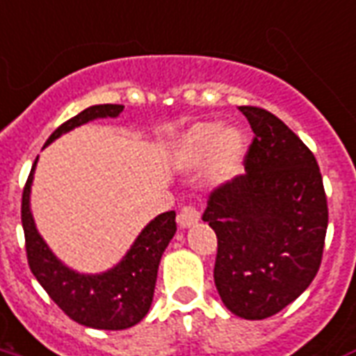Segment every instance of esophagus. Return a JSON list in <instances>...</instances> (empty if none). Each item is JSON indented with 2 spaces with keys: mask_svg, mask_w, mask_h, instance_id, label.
I'll return each mask as SVG.
<instances>
[{
  "mask_svg": "<svg viewBox=\"0 0 356 356\" xmlns=\"http://www.w3.org/2000/svg\"><path fill=\"white\" fill-rule=\"evenodd\" d=\"M200 220V211L194 205H185L177 215V222L181 228H188V226L196 225Z\"/></svg>",
  "mask_w": 356,
  "mask_h": 356,
  "instance_id": "34e87169",
  "label": "esophagus"
}]
</instances>
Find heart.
Segmentation results:
<instances>
[{"label":"heart","instance_id":"1","mask_svg":"<svg viewBox=\"0 0 356 356\" xmlns=\"http://www.w3.org/2000/svg\"><path fill=\"white\" fill-rule=\"evenodd\" d=\"M171 158L173 164L186 171H196L209 162V177L225 183L243 168L245 139L236 128H225L218 122H196L179 134Z\"/></svg>","mask_w":356,"mask_h":356}]
</instances>
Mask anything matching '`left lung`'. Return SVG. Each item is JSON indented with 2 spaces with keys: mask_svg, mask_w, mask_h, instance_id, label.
<instances>
[{
  "mask_svg": "<svg viewBox=\"0 0 356 356\" xmlns=\"http://www.w3.org/2000/svg\"><path fill=\"white\" fill-rule=\"evenodd\" d=\"M254 138L245 173L209 194L204 220L217 234L215 286L249 321L294 302L323 260L328 205L313 152L266 109L239 107Z\"/></svg>",
  "mask_w": 356,
  "mask_h": 356,
  "instance_id": "obj_1",
  "label": "left lung"
}]
</instances>
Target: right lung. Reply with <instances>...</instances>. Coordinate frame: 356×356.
Instances as JSON below:
<instances>
[{"label": "right lung", "instance_id": "1", "mask_svg": "<svg viewBox=\"0 0 356 356\" xmlns=\"http://www.w3.org/2000/svg\"><path fill=\"white\" fill-rule=\"evenodd\" d=\"M124 105H92L58 126L44 145L94 118L118 117ZM35 164L38 160L31 165L30 177L22 192V228L31 273L54 300V304L79 325L99 330H124L138 325L149 313L156 285L158 264L177 230L175 211L162 213L145 226L124 259L111 270L97 275L73 272L52 254L31 217L30 191Z\"/></svg>", "mask_w": 356, "mask_h": 356}]
</instances>
